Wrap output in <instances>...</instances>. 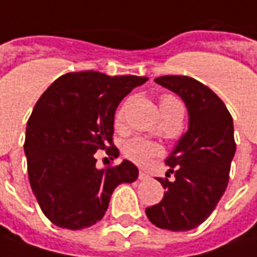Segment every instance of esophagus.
Segmentation results:
<instances>
[{"mask_svg":"<svg viewBox=\"0 0 257 257\" xmlns=\"http://www.w3.org/2000/svg\"><path fill=\"white\" fill-rule=\"evenodd\" d=\"M138 179H140V180H148V179H150V176H148V173H145V172H140V174H138Z\"/></svg>","mask_w":257,"mask_h":257,"instance_id":"esophagus-1","label":"esophagus"}]
</instances>
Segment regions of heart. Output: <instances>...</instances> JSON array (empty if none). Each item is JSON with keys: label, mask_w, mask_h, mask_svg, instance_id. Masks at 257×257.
Returning a JSON list of instances; mask_svg holds the SVG:
<instances>
[{"label": "heart", "mask_w": 257, "mask_h": 257, "mask_svg": "<svg viewBox=\"0 0 257 257\" xmlns=\"http://www.w3.org/2000/svg\"><path fill=\"white\" fill-rule=\"evenodd\" d=\"M125 110H126V104H122L119 107V110L116 112L114 116V125L117 128H120L123 125L125 120ZM160 110L163 117H169L174 113H183V104L180 103L179 98H176L174 96L170 94H164L160 98ZM163 153L161 147L159 144L150 143L144 138H132L125 143L123 145V154L125 157H128L129 160H132L134 163L140 164V166H145L148 161L154 157H159L160 154Z\"/></svg>", "instance_id": "obj_1"}]
</instances>
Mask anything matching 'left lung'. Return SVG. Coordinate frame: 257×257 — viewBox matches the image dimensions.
Here are the masks:
<instances>
[{"instance_id":"obj_1","label":"left lung","mask_w":257,"mask_h":257,"mask_svg":"<svg viewBox=\"0 0 257 257\" xmlns=\"http://www.w3.org/2000/svg\"><path fill=\"white\" fill-rule=\"evenodd\" d=\"M156 83L185 101L189 129L166 160L174 179L160 177L164 198L145 214L159 228L189 231L211 215L227 189L235 153L233 117L209 87L192 77L163 75Z\"/></svg>"}]
</instances>
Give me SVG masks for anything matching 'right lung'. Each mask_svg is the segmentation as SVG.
I'll return each mask as SVG.
<instances>
[{
  "label": "right lung",
  "instance_id": "obj_1",
  "mask_svg": "<svg viewBox=\"0 0 257 257\" xmlns=\"http://www.w3.org/2000/svg\"><path fill=\"white\" fill-rule=\"evenodd\" d=\"M147 77H110L97 71L68 72L40 96L27 120L24 153L32 190L46 218L83 230L103 218L114 188L132 183L138 169L128 160L96 169L94 154L113 145L116 107Z\"/></svg>",
  "mask_w": 257,
  "mask_h": 257
}]
</instances>
